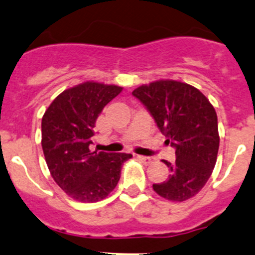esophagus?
I'll use <instances>...</instances> for the list:
<instances>
[{
  "label": "esophagus",
  "mask_w": 255,
  "mask_h": 255,
  "mask_svg": "<svg viewBox=\"0 0 255 255\" xmlns=\"http://www.w3.org/2000/svg\"><path fill=\"white\" fill-rule=\"evenodd\" d=\"M137 158L140 160V162L144 163L145 165H148V164H150V163H152V158H150V157H144V155H137Z\"/></svg>",
  "instance_id": "obj_1"
}]
</instances>
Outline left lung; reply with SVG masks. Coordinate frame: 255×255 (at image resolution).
I'll return each instance as SVG.
<instances>
[{
    "label": "left lung",
    "mask_w": 255,
    "mask_h": 255,
    "mask_svg": "<svg viewBox=\"0 0 255 255\" xmlns=\"http://www.w3.org/2000/svg\"><path fill=\"white\" fill-rule=\"evenodd\" d=\"M154 118L165 142L175 148V162H163L169 177L153 184L158 196L184 202L198 194L211 177L219 149L218 118L199 90L174 80L142 85L132 92Z\"/></svg>",
    "instance_id": "1"
}]
</instances>
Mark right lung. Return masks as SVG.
Instances as JSON below:
<instances>
[{"label":"right lung","instance_id":"add662e5","mask_svg":"<svg viewBox=\"0 0 255 255\" xmlns=\"http://www.w3.org/2000/svg\"><path fill=\"white\" fill-rule=\"evenodd\" d=\"M116 85L87 81L57 96L42 117V149L54 182L82 203L102 201L121 178L132 154L91 150L96 121L122 92Z\"/></svg>","mask_w":255,"mask_h":255}]
</instances>
